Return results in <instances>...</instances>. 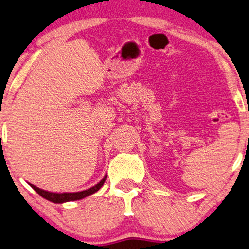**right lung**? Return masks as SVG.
Returning a JSON list of instances; mask_svg holds the SVG:
<instances>
[{"mask_svg": "<svg viewBox=\"0 0 249 249\" xmlns=\"http://www.w3.org/2000/svg\"><path fill=\"white\" fill-rule=\"evenodd\" d=\"M106 178H107V177H105L104 178H102V180L99 182L97 185H94V187L88 189V190L79 191V192H64V194H55V192H49V191L42 190V189L35 187L34 184H31V187L34 189L36 192H37L39 196L45 198V199H48L55 204H62V203H65V201L79 200V199H82V198H85V197L90 196V195H92V194H94V192H97L99 189L104 185Z\"/></svg>", "mask_w": 249, "mask_h": 249, "instance_id": "right-lung-1", "label": "right lung"}]
</instances>
